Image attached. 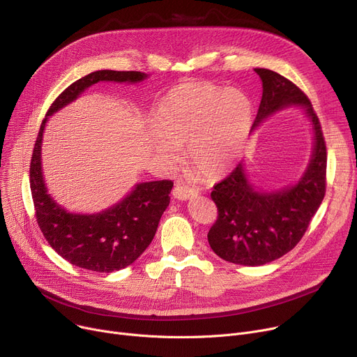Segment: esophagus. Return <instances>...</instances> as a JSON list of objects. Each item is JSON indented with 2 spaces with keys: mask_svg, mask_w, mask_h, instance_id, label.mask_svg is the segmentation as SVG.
Segmentation results:
<instances>
[{
  "mask_svg": "<svg viewBox=\"0 0 357 357\" xmlns=\"http://www.w3.org/2000/svg\"><path fill=\"white\" fill-rule=\"evenodd\" d=\"M174 197L176 199H181V201H185L188 198H192L197 195V191L194 188H191V186L188 183H183V182H176L175 186H174V191H172Z\"/></svg>",
  "mask_w": 357,
  "mask_h": 357,
  "instance_id": "obj_1",
  "label": "esophagus"
}]
</instances>
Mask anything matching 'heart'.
Masks as SVG:
<instances>
[{"instance_id":"obj_1","label":"heart","mask_w":357,"mask_h":357,"mask_svg":"<svg viewBox=\"0 0 357 357\" xmlns=\"http://www.w3.org/2000/svg\"><path fill=\"white\" fill-rule=\"evenodd\" d=\"M253 112V102L245 91L210 82L183 84L159 102L149 146L165 163H175L178 147L185 146L195 171L205 178H217L240 158Z\"/></svg>"}]
</instances>
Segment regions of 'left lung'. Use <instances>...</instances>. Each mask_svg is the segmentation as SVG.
<instances>
[{
    "label": "left lung",
    "instance_id": "8db88e82",
    "mask_svg": "<svg viewBox=\"0 0 357 357\" xmlns=\"http://www.w3.org/2000/svg\"><path fill=\"white\" fill-rule=\"evenodd\" d=\"M255 70L261 79L264 93L253 128L279 109L301 105L312 123L314 152L304 176L284 191H255L241 165L214 185L211 198L218 215L208 231V243L217 256L243 266L269 264L298 245L324 199L327 174L321 124L304 91L273 70Z\"/></svg>",
    "mask_w": 357,
    "mask_h": 357
}]
</instances>
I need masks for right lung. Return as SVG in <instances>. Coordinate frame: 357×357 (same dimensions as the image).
Returning <instances> with one entry per match:
<instances>
[{
	"label": "right lung",
	"instance_id": "obj_1",
	"mask_svg": "<svg viewBox=\"0 0 357 357\" xmlns=\"http://www.w3.org/2000/svg\"><path fill=\"white\" fill-rule=\"evenodd\" d=\"M147 77L137 70H97L70 84L49 107L46 117L79 97L100 81L139 82ZM47 119L42 121L30 162V190L37 224L53 250L69 264L93 272L127 268L152 243L163 211L169 205L174 182H143L123 201L102 213L70 214L47 194L42 175V139Z\"/></svg>",
	"mask_w": 357,
	"mask_h": 357
}]
</instances>
